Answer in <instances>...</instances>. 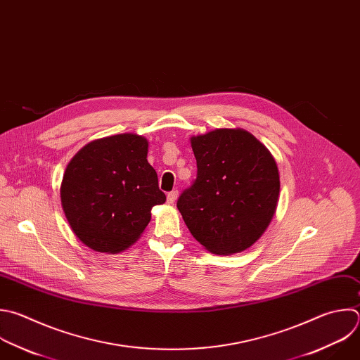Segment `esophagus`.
Segmentation results:
<instances>
[{
	"instance_id": "1",
	"label": "esophagus",
	"mask_w": 360,
	"mask_h": 360,
	"mask_svg": "<svg viewBox=\"0 0 360 360\" xmlns=\"http://www.w3.org/2000/svg\"><path fill=\"white\" fill-rule=\"evenodd\" d=\"M176 198H178V191H172V192H169V193L167 195V202H168L169 205H172V203L176 200Z\"/></svg>"
}]
</instances>
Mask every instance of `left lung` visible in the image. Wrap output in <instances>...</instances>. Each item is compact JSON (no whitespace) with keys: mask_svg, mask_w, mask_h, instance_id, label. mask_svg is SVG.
Masks as SVG:
<instances>
[{"mask_svg":"<svg viewBox=\"0 0 360 360\" xmlns=\"http://www.w3.org/2000/svg\"><path fill=\"white\" fill-rule=\"evenodd\" d=\"M198 176L178 199V210L196 240L213 255L252 248L271 223L280 172L269 148L243 129L192 136Z\"/></svg>","mask_w":360,"mask_h":360,"instance_id":"1","label":"left lung"}]
</instances>
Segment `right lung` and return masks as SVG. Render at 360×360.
I'll list each match as a JSON object with an SVG mask.
<instances>
[{
	"instance_id": "right-lung-1",
	"label": "right lung",
	"mask_w": 360,
	"mask_h": 360,
	"mask_svg": "<svg viewBox=\"0 0 360 360\" xmlns=\"http://www.w3.org/2000/svg\"><path fill=\"white\" fill-rule=\"evenodd\" d=\"M148 140L124 133L86 144L70 160L60 185L66 220L89 249L115 255L134 245L165 202L147 160Z\"/></svg>"
}]
</instances>
